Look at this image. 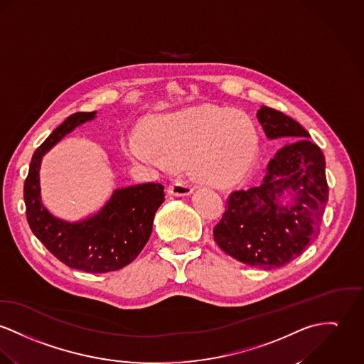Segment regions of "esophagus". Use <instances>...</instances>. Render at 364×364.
I'll list each match as a JSON object with an SVG mask.
<instances>
[{
  "instance_id": "esophagus-1",
  "label": "esophagus",
  "mask_w": 364,
  "mask_h": 364,
  "mask_svg": "<svg viewBox=\"0 0 364 364\" xmlns=\"http://www.w3.org/2000/svg\"><path fill=\"white\" fill-rule=\"evenodd\" d=\"M168 193L174 196H190L193 193V187L184 181H174L168 186Z\"/></svg>"
}]
</instances>
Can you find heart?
I'll list each match as a JSON object with an SVG mask.
<instances>
[{
    "instance_id": "heart-1",
    "label": "heart",
    "mask_w": 364,
    "mask_h": 364,
    "mask_svg": "<svg viewBox=\"0 0 364 364\" xmlns=\"http://www.w3.org/2000/svg\"><path fill=\"white\" fill-rule=\"evenodd\" d=\"M253 137V126L242 113L200 105L151 120L145 127L150 144L130 137L123 151L130 161L146 165L188 156L196 178L223 187L245 171Z\"/></svg>"
}]
</instances>
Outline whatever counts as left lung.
<instances>
[{
    "label": "left lung",
    "mask_w": 364,
    "mask_h": 364,
    "mask_svg": "<svg viewBox=\"0 0 364 364\" xmlns=\"http://www.w3.org/2000/svg\"><path fill=\"white\" fill-rule=\"evenodd\" d=\"M257 119L267 139L298 141L281 148L269 162L262 186L228 196L213 237L231 257L270 270L298 257L317 238L328 184L324 155L296 120L264 105ZM285 189L293 191L291 205L278 203Z\"/></svg>",
    "instance_id": "8db88e82"
}]
</instances>
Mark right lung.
Wrapping results in <instances>:
<instances>
[{
    "instance_id": "right-lung-1",
    "label": "right lung",
    "mask_w": 364,
    "mask_h": 364,
    "mask_svg": "<svg viewBox=\"0 0 364 364\" xmlns=\"http://www.w3.org/2000/svg\"><path fill=\"white\" fill-rule=\"evenodd\" d=\"M95 112H76L65 119L33 154L23 186L26 218L33 234L58 260L87 273H109L130 264L148 242L165 187L145 183L116 190L102 210L79 223L54 218L41 203L38 170L43 155Z\"/></svg>"
}]
</instances>
